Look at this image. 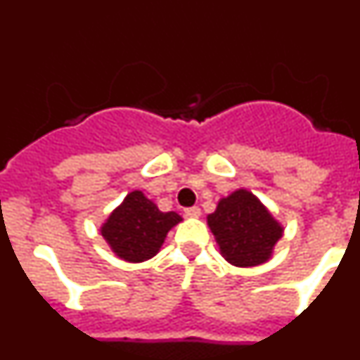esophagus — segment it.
Returning a JSON list of instances; mask_svg holds the SVG:
<instances>
[{
	"instance_id": "1",
	"label": "esophagus",
	"mask_w": 360,
	"mask_h": 360,
	"mask_svg": "<svg viewBox=\"0 0 360 360\" xmlns=\"http://www.w3.org/2000/svg\"><path fill=\"white\" fill-rule=\"evenodd\" d=\"M200 214H202L200 207H187L186 209V216H189V218H198Z\"/></svg>"
}]
</instances>
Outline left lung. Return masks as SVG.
<instances>
[{
	"label": "left lung",
	"instance_id": "8db88e82",
	"mask_svg": "<svg viewBox=\"0 0 360 360\" xmlns=\"http://www.w3.org/2000/svg\"><path fill=\"white\" fill-rule=\"evenodd\" d=\"M207 225L219 254L241 269L269 262L285 232L265 203L243 187L219 198L214 212L207 216Z\"/></svg>",
	"mask_w": 360,
	"mask_h": 360
}]
</instances>
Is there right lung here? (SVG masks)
I'll return each instance as SVG.
<instances>
[{
    "label": "right lung",
    "instance_id": "right-lung-1",
    "mask_svg": "<svg viewBox=\"0 0 360 360\" xmlns=\"http://www.w3.org/2000/svg\"><path fill=\"white\" fill-rule=\"evenodd\" d=\"M180 221L178 212H162L157 203L135 189L104 219L101 234L117 257L142 263L157 256L167 232Z\"/></svg>",
    "mask_w": 360,
    "mask_h": 360
}]
</instances>
